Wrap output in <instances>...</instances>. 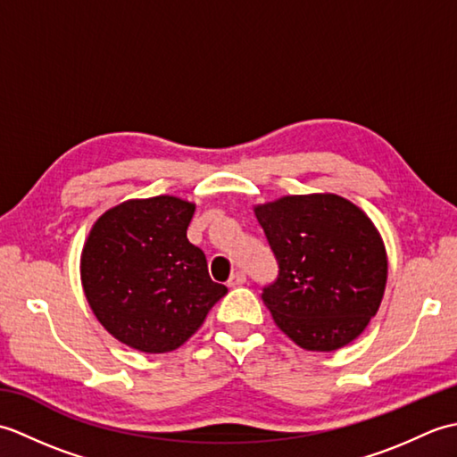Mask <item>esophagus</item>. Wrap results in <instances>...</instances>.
Segmentation results:
<instances>
[{
    "instance_id": "34e87169",
    "label": "esophagus",
    "mask_w": 457,
    "mask_h": 457,
    "mask_svg": "<svg viewBox=\"0 0 457 457\" xmlns=\"http://www.w3.org/2000/svg\"><path fill=\"white\" fill-rule=\"evenodd\" d=\"M245 283H247V277H245L244 270H236V273L229 277L228 287L234 288V287H241V285H245Z\"/></svg>"
}]
</instances>
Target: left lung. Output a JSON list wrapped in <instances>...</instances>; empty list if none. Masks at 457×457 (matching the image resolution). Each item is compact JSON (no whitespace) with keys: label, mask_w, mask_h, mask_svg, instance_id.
<instances>
[{"label":"left lung","mask_w":457,"mask_h":457,"mask_svg":"<svg viewBox=\"0 0 457 457\" xmlns=\"http://www.w3.org/2000/svg\"><path fill=\"white\" fill-rule=\"evenodd\" d=\"M278 263L263 288L275 324L308 352L361 336L385 295L389 261L367 213L337 194H295L253 206Z\"/></svg>","instance_id":"1"}]
</instances>
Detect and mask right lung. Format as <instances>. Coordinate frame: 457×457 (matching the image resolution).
I'll return each instance as SVG.
<instances>
[{
	"label": "right lung",
	"mask_w": 457,
	"mask_h": 457,
	"mask_svg": "<svg viewBox=\"0 0 457 457\" xmlns=\"http://www.w3.org/2000/svg\"><path fill=\"white\" fill-rule=\"evenodd\" d=\"M196 204L170 194L125 200L94 221L80 255L86 300L118 342L167 353L228 293L187 237Z\"/></svg>",
	"instance_id": "add662e5"
}]
</instances>
